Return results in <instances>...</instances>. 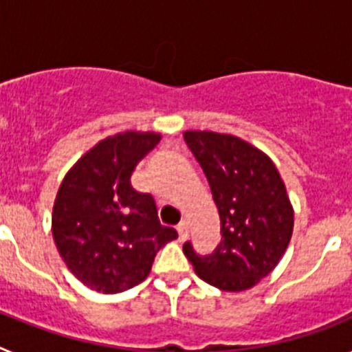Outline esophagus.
<instances>
[{"mask_svg":"<svg viewBox=\"0 0 352 352\" xmlns=\"http://www.w3.org/2000/svg\"><path fill=\"white\" fill-rule=\"evenodd\" d=\"M178 238H179V241H185V239L188 238V226H186L185 222L179 223L178 226Z\"/></svg>","mask_w":352,"mask_h":352,"instance_id":"1","label":"esophagus"}]
</instances>
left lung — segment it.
<instances>
[{
  "label": "left lung",
  "instance_id": "8db88e82",
  "mask_svg": "<svg viewBox=\"0 0 352 352\" xmlns=\"http://www.w3.org/2000/svg\"><path fill=\"white\" fill-rule=\"evenodd\" d=\"M185 141L206 174L219 208L222 241L211 256L183 245L199 278L220 291H247L287 250L294 210L272 158L231 133L186 130Z\"/></svg>",
  "mask_w": 352,
  "mask_h": 352
}]
</instances>
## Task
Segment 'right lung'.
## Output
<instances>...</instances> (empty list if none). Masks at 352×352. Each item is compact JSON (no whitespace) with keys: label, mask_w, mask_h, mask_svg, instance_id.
<instances>
[{"label":"right lung","mask_w":352,"mask_h":352,"mask_svg":"<svg viewBox=\"0 0 352 352\" xmlns=\"http://www.w3.org/2000/svg\"><path fill=\"white\" fill-rule=\"evenodd\" d=\"M160 139V133L139 130L102 139L61 182L52 238L67 268L91 291L116 294L141 284L157 252L178 238L158 220L155 199L130 183Z\"/></svg>","instance_id":"add662e5"}]
</instances>
